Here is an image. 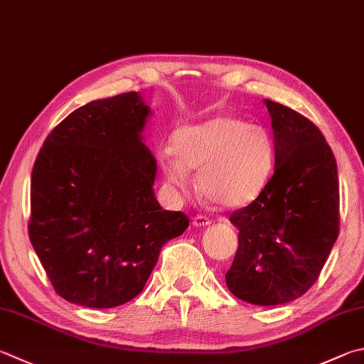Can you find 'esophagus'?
I'll return each mask as SVG.
<instances>
[{"mask_svg": "<svg viewBox=\"0 0 364 364\" xmlns=\"http://www.w3.org/2000/svg\"><path fill=\"white\" fill-rule=\"evenodd\" d=\"M193 224L196 228H205V226H210L211 224V220L208 216L205 215H197L193 218Z\"/></svg>", "mask_w": 364, "mask_h": 364, "instance_id": "esophagus-1", "label": "esophagus"}]
</instances>
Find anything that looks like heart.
Instances as JSON below:
<instances>
[{
    "instance_id": "heart-1",
    "label": "heart",
    "mask_w": 364,
    "mask_h": 364,
    "mask_svg": "<svg viewBox=\"0 0 364 364\" xmlns=\"http://www.w3.org/2000/svg\"><path fill=\"white\" fill-rule=\"evenodd\" d=\"M275 151L266 129L239 117L221 116L181 129L173 151H165L162 167L170 184L188 193L191 171L205 199L224 208L253 202L267 186Z\"/></svg>"
}]
</instances>
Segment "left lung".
Masks as SVG:
<instances>
[{
    "mask_svg": "<svg viewBox=\"0 0 364 364\" xmlns=\"http://www.w3.org/2000/svg\"><path fill=\"white\" fill-rule=\"evenodd\" d=\"M275 170L267 186L229 221L239 248L226 274L229 291L257 306L291 302L318 279L339 235L338 164L316 125L266 100Z\"/></svg>",
    "mask_w": 364,
    "mask_h": 364,
    "instance_id": "left-lung-1",
    "label": "left lung"
}]
</instances>
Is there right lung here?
<instances>
[{"instance_id":"right-lung-1","label":"right lung","mask_w":364,"mask_h":364,"mask_svg":"<svg viewBox=\"0 0 364 364\" xmlns=\"http://www.w3.org/2000/svg\"><path fill=\"white\" fill-rule=\"evenodd\" d=\"M136 92L90 102L50 132L31 171L28 235L55 293L111 309L134 299L170 239L189 226L156 200Z\"/></svg>"}]
</instances>
